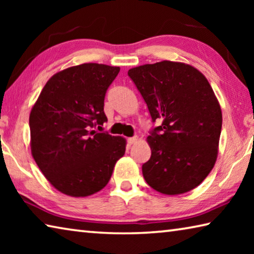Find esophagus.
<instances>
[{
  "instance_id": "34e87169",
  "label": "esophagus",
  "mask_w": 254,
  "mask_h": 254,
  "mask_svg": "<svg viewBox=\"0 0 254 254\" xmlns=\"http://www.w3.org/2000/svg\"><path fill=\"white\" fill-rule=\"evenodd\" d=\"M137 141V136H133V137H128L127 139V142L128 144H134Z\"/></svg>"
}]
</instances>
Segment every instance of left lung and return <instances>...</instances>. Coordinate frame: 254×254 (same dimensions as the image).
Instances as JSON below:
<instances>
[{"label":"left lung","instance_id":"obj_1","mask_svg":"<svg viewBox=\"0 0 254 254\" xmlns=\"http://www.w3.org/2000/svg\"><path fill=\"white\" fill-rule=\"evenodd\" d=\"M152 121L147 137L151 157L142 166L150 187L165 195L196 188L216 162L222 111L212 86L194 66L163 60L127 71Z\"/></svg>","mask_w":254,"mask_h":254}]
</instances>
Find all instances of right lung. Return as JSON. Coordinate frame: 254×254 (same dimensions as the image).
<instances>
[{
    "label": "right lung",
    "mask_w": 254,
    "mask_h": 254,
    "mask_svg": "<svg viewBox=\"0 0 254 254\" xmlns=\"http://www.w3.org/2000/svg\"><path fill=\"white\" fill-rule=\"evenodd\" d=\"M119 71L88 63L56 72L30 112L32 157L47 180L67 196L102 190L126 153L123 136L92 130L107 121L105 93Z\"/></svg>",
    "instance_id": "obj_1"
}]
</instances>
